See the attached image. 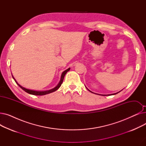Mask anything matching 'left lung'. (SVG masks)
I'll return each instance as SVG.
<instances>
[{"label": "left lung", "instance_id": "obj_1", "mask_svg": "<svg viewBox=\"0 0 146 146\" xmlns=\"http://www.w3.org/2000/svg\"><path fill=\"white\" fill-rule=\"evenodd\" d=\"M87 89H88V88H87ZM88 90H89L88 89ZM89 91L90 92H92V93H93V92H91L90 90H89ZM119 92H120V91H119ZM119 92H117V93H115V94H110V95H115V94H117L119 93ZM102 96H105V95H102ZM105 96H106V95H105Z\"/></svg>", "mask_w": 146, "mask_h": 146}]
</instances>
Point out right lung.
Instances as JSON below:
<instances>
[{"label":"right lung","mask_w":146,"mask_h":146,"mask_svg":"<svg viewBox=\"0 0 146 146\" xmlns=\"http://www.w3.org/2000/svg\"><path fill=\"white\" fill-rule=\"evenodd\" d=\"M70 68H67V70H66L65 71H64L62 74H61V78H60V80L59 82V83H58V85L55 87L54 88L50 90H42V91H37V90H31V89H27V88H25L24 87H22V86H21L18 83V82H17V80L15 79V78H13V76H12L13 77V79H14V80L15 81V82L17 83V85L22 89L24 90L25 92H26L28 93L29 94H31V95H47V94H50V93H52L53 92H55L56 90H57L61 85V84H62L63 82V80H64V76L66 75V74L67 73V72H68L69 70H70Z\"/></svg>","instance_id":"obj_1"}]
</instances>
